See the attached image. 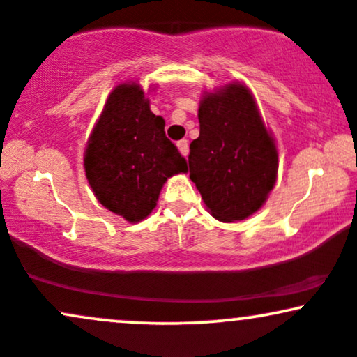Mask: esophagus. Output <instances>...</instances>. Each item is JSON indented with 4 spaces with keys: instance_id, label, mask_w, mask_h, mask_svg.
<instances>
[{
    "instance_id": "34e87169",
    "label": "esophagus",
    "mask_w": 357,
    "mask_h": 357,
    "mask_svg": "<svg viewBox=\"0 0 357 357\" xmlns=\"http://www.w3.org/2000/svg\"><path fill=\"white\" fill-rule=\"evenodd\" d=\"M178 149H179V153L186 158L188 153H190V142H188L186 139H181V141L178 142Z\"/></svg>"
}]
</instances>
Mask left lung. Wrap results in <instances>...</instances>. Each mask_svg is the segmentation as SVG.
I'll list each match as a JSON object with an SVG mask.
<instances>
[{
	"instance_id": "obj_1",
	"label": "left lung",
	"mask_w": 357,
	"mask_h": 357,
	"mask_svg": "<svg viewBox=\"0 0 357 357\" xmlns=\"http://www.w3.org/2000/svg\"><path fill=\"white\" fill-rule=\"evenodd\" d=\"M199 137L190 144V178L216 220L240 221L267 202L278 153L252 92L231 82L199 100Z\"/></svg>"
}]
</instances>
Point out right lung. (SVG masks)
Returning <instances> with one entry per match:
<instances>
[{
	"label": "right lung",
	"mask_w": 357,
	"mask_h": 357,
	"mask_svg": "<svg viewBox=\"0 0 357 357\" xmlns=\"http://www.w3.org/2000/svg\"><path fill=\"white\" fill-rule=\"evenodd\" d=\"M165 124L141 85L126 82L109 93L87 141L84 167L93 195L130 223L149 216L167 178L188 171Z\"/></svg>",
	"instance_id": "1"
}]
</instances>
